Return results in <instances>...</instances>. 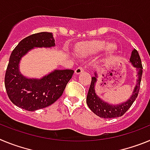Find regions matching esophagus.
<instances>
[{
    "mask_svg": "<svg viewBox=\"0 0 150 150\" xmlns=\"http://www.w3.org/2000/svg\"><path fill=\"white\" fill-rule=\"evenodd\" d=\"M84 71H85L84 67H79L75 70V74H81L82 72H83Z\"/></svg>",
    "mask_w": 150,
    "mask_h": 150,
    "instance_id": "1",
    "label": "esophagus"
}]
</instances>
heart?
Returning a JSON list of instances; mask_svg holds the SVG:
<instances>
[{"instance_id":"1","label":"heart","mask_w":150,"mask_h":150,"mask_svg":"<svg viewBox=\"0 0 150 150\" xmlns=\"http://www.w3.org/2000/svg\"><path fill=\"white\" fill-rule=\"evenodd\" d=\"M105 49L107 55H112L116 49L114 43H108L104 40H94L84 43L79 47V52L82 55H89L98 53Z\"/></svg>"}]
</instances>
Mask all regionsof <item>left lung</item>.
Masks as SVG:
<instances>
[{
  "mask_svg": "<svg viewBox=\"0 0 150 150\" xmlns=\"http://www.w3.org/2000/svg\"><path fill=\"white\" fill-rule=\"evenodd\" d=\"M130 62H132L134 67L137 68L138 79L137 80V85L134 89L132 97L128 99V100L122 104L112 105L101 100L96 95L95 91V83L97 82V74H95V76L91 77V85H90L86 98V103L90 110L99 117L104 118V119H111V118L122 116L132 107L134 100L137 98L139 91H140V82H141L143 74V66L138 52L135 49L132 51V56L130 58Z\"/></svg>",
  "mask_w": 150,
  "mask_h": 150,
  "instance_id": "obj_1",
  "label": "left lung"
}]
</instances>
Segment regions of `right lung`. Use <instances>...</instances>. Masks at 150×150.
<instances>
[{"instance_id":"right-lung-1","label":"right lung","mask_w":150,"mask_h":150,"mask_svg":"<svg viewBox=\"0 0 150 150\" xmlns=\"http://www.w3.org/2000/svg\"><path fill=\"white\" fill-rule=\"evenodd\" d=\"M55 40L50 32L31 34L18 43L13 50L5 74L4 84L10 100L17 107L34 111L55 103L62 95L73 70H55L40 79H28L18 71L22 56L34 47H51Z\"/></svg>"}]
</instances>
